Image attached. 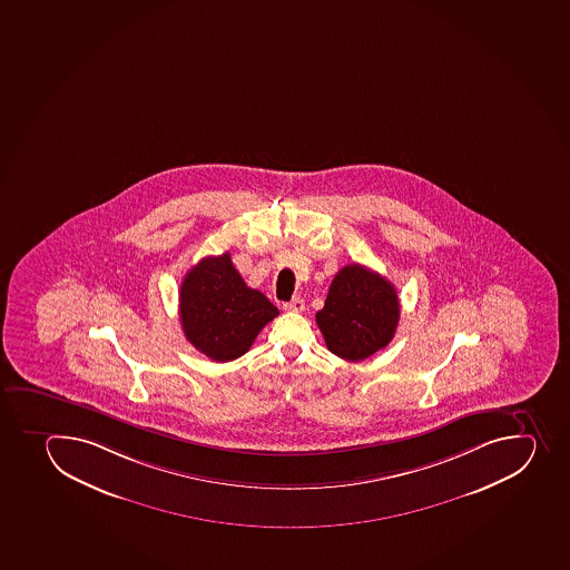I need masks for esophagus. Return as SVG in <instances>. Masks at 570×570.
Masks as SVG:
<instances>
[{
    "mask_svg": "<svg viewBox=\"0 0 570 570\" xmlns=\"http://www.w3.org/2000/svg\"><path fill=\"white\" fill-rule=\"evenodd\" d=\"M284 309L286 312H304V301L301 297H295L289 303H284Z\"/></svg>",
    "mask_w": 570,
    "mask_h": 570,
    "instance_id": "34e87169",
    "label": "esophagus"
}]
</instances>
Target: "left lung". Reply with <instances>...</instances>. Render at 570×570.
Segmentation results:
<instances>
[{"label":"left lung","mask_w":570,"mask_h":570,"mask_svg":"<svg viewBox=\"0 0 570 570\" xmlns=\"http://www.w3.org/2000/svg\"><path fill=\"white\" fill-rule=\"evenodd\" d=\"M399 317L395 286L360 264L337 272L325 306L315 314L326 348L348 362L384 348L395 336Z\"/></svg>","instance_id":"8db88e82"}]
</instances>
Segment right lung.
I'll list each match as a JSON object with an SVG mask.
<instances>
[{"instance_id": "right-lung-1", "label": "right lung", "mask_w": 570, "mask_h": 570, "mask_svg": "<svg viewBox=\"0 0 570 570\" xmlns=\"http://www.w3.org/2000/svg\"><path fill=\"white\" fill-rule=\"evenodd\" d=\"M179 315L186 340L214 362H230L249 351L277 306L245 284L230 253L206 256L180 284Z\"/></svg>"}]
</instances>
